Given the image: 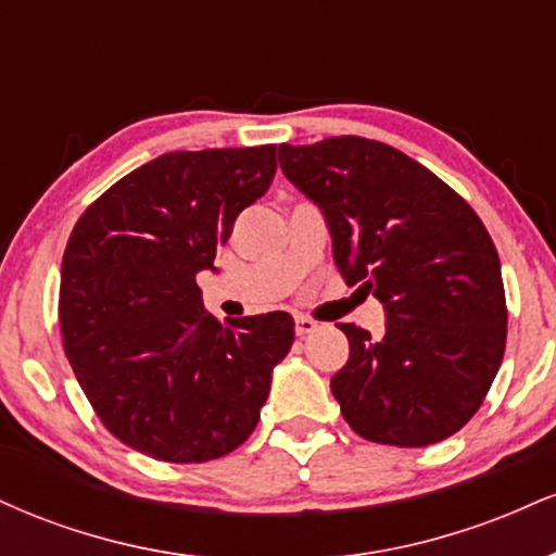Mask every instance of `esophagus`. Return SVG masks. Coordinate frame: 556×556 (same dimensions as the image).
Segmentation results:
<instances>
[{
  "instance_id": "esophagus-1",
  "label": "esophagus",
  "mask_w": 556,
  "mask_h": 556,
  "mask_svg": "<svg viewBox=\"0 0 556 556\" xmlns=\"http://www.w3.org/2000/svg\"><path fill=\"white\" fill-rule=\"evenodd\" d=\"M316 327H318V324L314 321V318H308V316H295V334H298V337L311 334V331H316Z\"/></svg>"
}]
</instances>
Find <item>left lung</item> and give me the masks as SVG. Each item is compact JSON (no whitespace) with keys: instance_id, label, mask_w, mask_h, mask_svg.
<instances>
[{"instance_id":"obj_1","label":"left lung","mask_w":556,"mask_h":556,"mask_svg":"<svg viewBox=\"0 0 556 556\" xmlns=\"http://www.w3.org/2000/svg\"><path fill=\"white\" fill-rule=\"evenodd\" d=\"M279 167L321 208L344 282L384 305L379 340L340 324L350 358L331 394L350 429L394 446L460 431L507 342L502 266L483 222L433 172L379 140L282 143Z\"/></svg>"}]
</instances>
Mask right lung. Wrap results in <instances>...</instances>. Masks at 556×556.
Wrapping results in <instances>:
<instances>
[{
  "mask_svg": "<svg viewBox=\"0 0 556 556\" xmlns=\"http://www.w3.org/2000/svg\"><path fill=\"white\" fill-rule=\"evenodd\" d=\"M277 146L172 151L96 198L62 256L65 353L96 416L164 463H206L256 429L290 314L219 324L198 271H216L242 208L269 190Z\"/></svg>",
  "mask_w": 556,
  "mask_h": 556,
  "instance_id": "1",
  "label": "right lung"
}]
</instances>
